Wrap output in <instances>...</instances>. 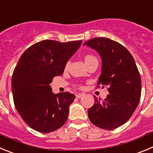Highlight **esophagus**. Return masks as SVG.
<instances>
[{"label":"esophagus","instance_id":"esophagus-1","mask_svg":"<svg viewBox=\"0 0 153 153\" xmlns=\"http://www.w3.org/2000/svg\"><path fill=\"white\" fill-rule=\"evenodd\" d=\"M84 95H85V94H82V93L77 94H76V97H77V98H81V97H83Z\"/></svg>","mask_w":153,"mask_h":153}]
</instances>
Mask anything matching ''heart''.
<instances>
[{"label":"heart","instance_id":"b5f03b06","mask_svg":"<svg viewBox=\"0 0 153 153\" xmlns=\"http://www.w3.org/2000/svg\"><path fill=\"white\" fill-rule=\"evenodd\" d=\"M92 57H94V56H90V55H88V56H85V61H86V60H88V59H90V58H92ZM68 63H67L66 67L68 66Z\"/></svg>","mask_w":153,"mask_h":153}]
</instances>
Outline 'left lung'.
<instances>
[{"label": "left lung", "instance_id": "obj_1", "mask_svg": "<svg viewBox=\"0 0 153 153\" xmlns=\"http://www.w3.org/2000/svg\"><path fill=\"white\" fill-rule=\"evenodd\" d=\"M84 46L94 49L101 59L98 85L108 88L104 100L94 96L95 102L88 111L91 122L104 130L124 124L138 106L141 96V78L133 56L123 46L114 40L97 37Z\"/></svg>", "mask_w": 153, "mask_h": 153}]
</instances>
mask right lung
Here are the masks:
<instances>
[{
	"mask_svg": "<svg viewBox=\"0 0 153 153\" xmlns=\"http://www.w3.org/2000/svg\"><path fill=\"white\" fill-rule=\"evenodd\" d=\"M82 42L43 40L20 56L12 75L13 101L20 117L33 130L48 133L66 122L75 96L68 92L53 94L49 84L55 76L62 75Z\"/></svg>",
	"mask_w": 153,
	"mask_h": 153,
	"instance_id": "add662e5",
	"label": "right lung"
}]
</instances>
